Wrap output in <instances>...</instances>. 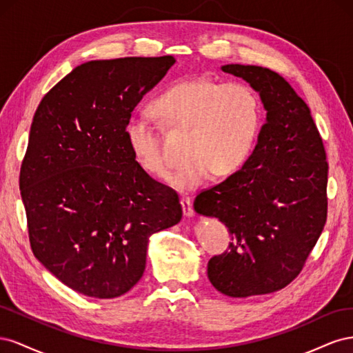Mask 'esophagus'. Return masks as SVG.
<instances>
[{
  "label": "esophagus",
  "mask_w": 353,
  "mask_h": 353,
  "mask_svg": "<svg viewBox=\"0 0 353 353\" xmlns=\"http://www.w3.org/2000/svg\"><path fill=\"white\" fill-rule=\"evenodd\" d=\"M181 206H183L184 216H187V218L194 216V209H193V205H191V200L188 197H181Z\"/></svg>",
  "instance_id": "34e87169"
}]
</instances>
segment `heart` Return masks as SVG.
I'll use <instances>...</instances> for the list:
<instances>
[{"label":"heart","mask_w":353,"mask_h":353,"mask_svg":"<svg viewBox=\"0 0 353 353\" xmlns=\"http://www.w3.org/2000/svg\"><path fill=\"white\" fill-rule=\"evenodd\" d=\"M162 122L174 131H187L184 162L168 176L169 185L191 191L215 174L227 176L250 157L263 125L261 97L244 82L221 83L190 78L170 85L154 101ZM125 137L134 159L147 174L163 176L166 157L156 126L141 114L125 123Z\"/></svg>","instance_id":"obj_1"}]
</instances>
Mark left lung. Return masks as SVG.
Masks as SVG:
<instances>
[{
    "mask_svg": "<svg viewBox=\"0 0 353 353\" xmlns=\"http://www.w3.org/2000/svg\"><path fill=\"white\" fill-rule=\"evenodd\" d=\"M221 69L259 92L266 122L243 168L194 200L199 215L225 223L232 240L209 261L208 276L231 297L268 294L296 279L324 230L325 150L307 104L281 74L261 66Z\"/></svg>",
    "mask_w": 353,
    "mask_h": 353,
    "instance_id": "left-lung-1",
    "label": "left lung"
}]
</instances>
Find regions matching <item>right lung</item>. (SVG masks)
I'll use <instances>...</instances> for the list:
<instances>
[{"label": "right lung", "instance_id": "1", "mask_svg": "<svg viewBox=\"0 0 353 353\" xmlns=\"http://www.w3.org/2000/svg\"><path fill=\"white\" fill-rule=\"evenodd\" d=\"M172 56L92 60L41 100L20 168L35 258L83 296L113 299L140 281L148 239L183 218L178 194L137 163L125 123Z\"/></svg>", "mask_w": 353, "mask_h": 353}]
</instances>
